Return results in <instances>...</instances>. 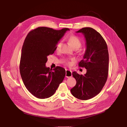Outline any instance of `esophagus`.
Instances as JSON below:
<instances>
[{
	"instance_id": "esophagus-1",
	"label": "esophagus",
	"mask_w": 127,
	"mask_h": 127,
	"mask_svg": "<svg viewBox=\"0 0 127 127\" xmlns=\"http://www.w3.org/2000/svg\"><path fill=\"white\" fill-rule=\"evenodd\" d=\"M72 76V72L70 70H66V77L67 78L70 77Z\"/></svg>"
}]
</instances>
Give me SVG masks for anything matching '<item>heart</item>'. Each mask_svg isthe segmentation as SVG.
I'll return each instance as SVG.
<instances>
[{
  "label": "heart",
  "instance_id": "1",
  "mask_svg": "<svg viewBox=\"0 0 127 127\" xmlns=\"http://www.w3.org/2000/svg\"><path fill=\"white\" fill-rule=\"evenodd\" d=\"M68 41L71 44V45L73 46V47L75 49H79L81 47L82 45V41L81 39L76 35H70L68 38ZM62 44L63 43L62 41H60L57 43L56 46V48L57 51H59L61 50ZM74 61L75 60L73 58L70 59H65V64L67 65H71Z\"/></svg>",
  "mask_w": 127,
  "mask_h": 127
}]
</instances>
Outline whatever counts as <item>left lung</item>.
<instances>
[{
    "label": "left lung",
    "instance_id": "8db88e82",
    "mask_svg": "<svg viewBox=\"0 0 127 127\" xmlns=\"http://www.w3.org/2000/svg\"><path fill=\"white\" fill-rule=\"evenodd\" d=\"M76 32L82 33L85 38L86 49L78 65L87 70L84 75H79L76 72L72 73L76 84L70 91L76 98L87 100L97 95L107 80L108 52L104 39L95 29L86 27Z\"/></svg>",
    "mask_w": 127,
    "mask_h": 127
}]
</instances>
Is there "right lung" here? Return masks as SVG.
<instances>
[{"mask_svg":"<svg viewBox=\"0 0 127 127\" xmlns=\"http://www.w3.org/2000/svg\"><path fill=\"white\" fill-rule=\"evenodd\" d=\"M69 30L38 27L27 35L22 50L20 70L26 87L36 97L44 99L52 96L65 77L64 68L57 66L50 69L46 63L47 56L54 53L58 42Z\"/></svg>","mask_w":127,"mask_h":127,"instance_id":"right-lung-1","label":"right lung"}]
</instances>
